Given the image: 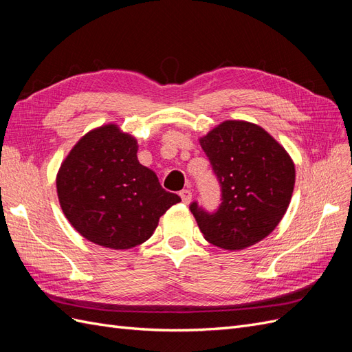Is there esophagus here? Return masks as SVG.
<instances>
[{
	"label": "esophagus",
	"instance_id": "obj_1",
	"mask_svg": "<svg viewBox=\"0 0 352 352\" xmlns=\"http://www.w3.org/2000/svg\"><path fill=\"white\" fill-rule=\"evenodd\" d=\"M180 198H182V201L185 202V204H188V202L192 199V192H190V189H184L180 190Z\"/></svg>",
	"mask_w": 352,
	"mask_h": 352
}]
</instances>
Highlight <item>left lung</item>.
<instances>
[{
  "instance_id": "obj_1",
  "label": "left lung",
  "mask_w": 352,
  "mask_h": 352,
  "mask_svg": "<svg viewBox=\"0 0 352 352\" xmlns=\"http://www.w3.org/2000/svg\"><path fill=\"white\" fill-rule=\"evenodd\" d=\"M199 144L221 190V202L208 212L189 206L204 238L225 250H243L279 225L294 192L295 166L285 148L263 127L226 120Z\"/></svg>"
}]
</instances>
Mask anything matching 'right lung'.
Segmentation results:
<instances>
[{"label": "right lung", "mask_w": 352, "mask_h": 352, "mask_svg": "<svg viewBox=\"0 0 352 352\" xmlns=\"http://www.w3.org/2000/svg\"><path fill=\"white\" fill-rule=\"evenodd\" d=\"M136 153L133 136L107 124L85 135L58 170L63 212L83 238L101 247L129 250L145 242L160 217L180 202Z\"/></svg>", "instance_id": "1"}]
</instances>
